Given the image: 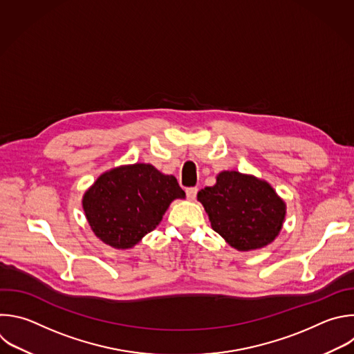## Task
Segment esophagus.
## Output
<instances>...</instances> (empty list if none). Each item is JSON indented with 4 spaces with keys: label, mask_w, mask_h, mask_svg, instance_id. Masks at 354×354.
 Listing matches in <instances>:
<instances>
[{
    "label": "esophagus",
    "mask_w": 354,
    "mask_h": 354,
    "mask_svg": "<svg viewBox=\"0 0 354 354\" xmlns=\"http://www.w3.org/2000/svg\"><path fill=\"white\" fill-rule=\"evenodd\" d=\"M197 192H198L197 187H187V189H186V196H187V198H189V200H194L196 196H197Z\"/></svg>",
    "instance_id": "obj_1"
}]
</instances>
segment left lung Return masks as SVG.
I'll use <instances>...</instances> for the list:
<instances>
[{"label":"left lung","mask_w":354,"mask_h":354,"mask_svg":"<svg viewBox=\"0 0 354 354\" xmlns=\"http://www.w3.org/2000/svg\"><path fill=\"white\" fill-rule=\"evenodd\" d=\"M197 200L211 227L241 252L274 242L286 214L285 201L268 182L236 171L221 172L214 186L197 193Z\"/></svg>","instance_id":"obj_1"}]
</instances>
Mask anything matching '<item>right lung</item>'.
<instances>
[{"instance_id": "add662e5", "label": "right lung", "mask_w": 354, "mask_h": 354, "mask_svg": "<svg viewBox=\"0 0 354 354\" xmlns=\"http://www.w3.org/2000/svg\"><path fill=\"white\" fill-rule=\"evenodd\" d=\"M175 198H185L175 176L164 175L150 164H133L100 175L82 204L95 236L113 249L125 250L157 227Z\"/></svg>"}]
</instances>
